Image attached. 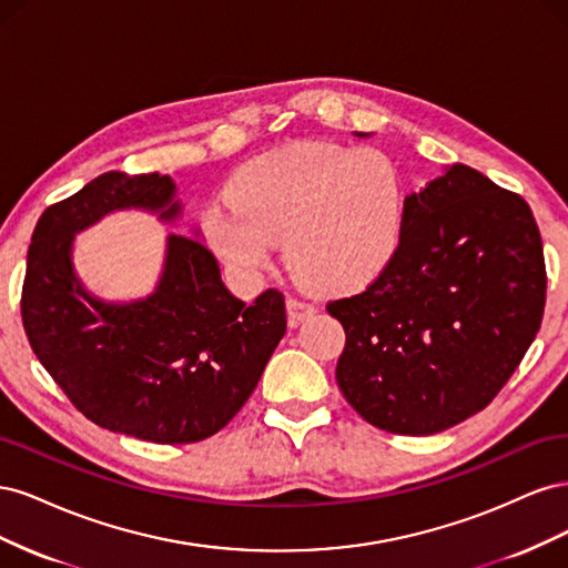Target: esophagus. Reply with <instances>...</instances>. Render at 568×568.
Here are the masks:
<instances>
[{
  "label": "esophagus",
  "instance_id": "34e87169",
  "mask_svg": "<svg viewBox=\"0 0 568 568\" xmlns=\"http://www.w3.org/2000/svg\"><path fill=\"white\" fill-rule=\"evenodd\" d=\"M313 313H315V305H313V303L294 298V296L286 298V315H288L291 324H298V322H303L305 317H311Z\"/></svg>",
  "mask_w": 568,
  "mask_h": 568
}]
</instances>
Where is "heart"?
<instances>
[{
  "instance_id": "heart-1",
  "label": "heart",
  "mask_w": 568,
  "mask_h": 568,
  "mask_svg": "<svg viewBox=\"0 0 568 568\" xmlns=\"http://www.w3.org/2000/svg\"><path fill=\"white\" fill-rule=\"evenodd\" d=\"M227 201L203 215V234L236 272H263L280 242L288 270L322 291L372 284L405 227V182L374 149L303 142L236 170Z\"/></svg>"
}]
</instances>
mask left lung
Masks as SVG:
<instances>
[{"instance_id":"8db88e82","label":"left lung","mask_w":568,"mask_h":568,"mask_svg":"<svg viewBox=\"0 0 568 568\" xmlns=\"http://www.w3.org/2000/svg\"><path fill=\"white\" fill-rule=\"evenodd\" d=\"M545 288L528 203L469 165L445 168L407 196L388 267L363 294L326 305L346 332L343 398L388 434L432 436L464 422L519 367Z\"/></svg>"}]
</instances>
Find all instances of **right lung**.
Segmentation results:
<instances>
[{"label":"right lung","instance_id":"obj_1","mask_svg":"<svg viewBox=\"0 0 568 568\" xmlns=\"http://www.w3.org/2000/svg\"><path fill=\"white\" fill-rule=\"evenodd\" d=\"M130 209L175 222V182L104 173L49 205L28 248L23 326L42 367L84 417L149 443H196L217 434L261 382L286 332L284 296L267 288L251 305L232 296L199 232L168 234L149 296H92L73 265L75 234Z\"/></svg>","mask_w":568,"mask_h":568}]
</instances>
